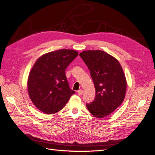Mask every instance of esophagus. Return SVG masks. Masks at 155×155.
<instances>
[{"label":"esophagus","mask_w":155,"mask_h":155,"mask_svg":"<svg viewBox=\"0 0 155 155\" xmlns=\"http://www.w3.org/2000/svg\"><path fill=\"white\" fill-rule=\"evenodd\" d=\"M77 93H78V94L79 96H81L82 94V93H83V90L82 89H80V90L78 91Z\"/></svg>","instance_id":"obj_1"}]
</instances>
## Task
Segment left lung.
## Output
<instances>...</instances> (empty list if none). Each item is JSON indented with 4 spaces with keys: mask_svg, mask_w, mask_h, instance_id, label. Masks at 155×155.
<instances>
[{
    "mask_svg": "<svg viewBox=\"0 0 155 155\" xmlns=\"http://www.w3.org/2000/svg\"><path fill=\"white\" fill-rule=\"evenodd\" d=\"M89 68L96 89L94 101L86 105L96 117L111 114L124 101L127 79L119 62L104 51L84 50L79 54Z\"/></svg>",
    "mask_w": 155,
    "mask_h": 155,
    "instance_id": "obj_1",
    "label": "left lung"
}]
</instances>
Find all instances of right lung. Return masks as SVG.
<instances>
[{"label": "right lung", "instance_id": "1", "mask_svg": "<svg viewBox=\"0 0 155 155\" xmlns=\"http://www.w3.org/2000/svg\"><path fill=\"white\" fill-rule=\"evenodd\" d=\"M78 55L76 50L61 49L42 55L34 63L28 74L27 91L40 111L58 112L74 93L69 87L65 71Z\"/></svg>", "mask_w": 155, "mask_h": 155}]
</instances>
